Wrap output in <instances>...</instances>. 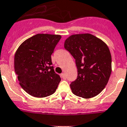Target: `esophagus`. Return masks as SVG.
Instances as JSON below:
<instances>
[{"label":"esophagus","instance_id":"1","mask_svg":"<svg viewBox=\"0 0 127 127\" xmlns=\"http://www.w3.org/2000/svg\"><path fill=\"white\" fill-rule=\"evenodd\" d=\"M61 77H62L64 79H66V76H65V73H62L61 74Z\"/></svg>","mask_w":127,"mask_h":127}]
</instances>
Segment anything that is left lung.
<instances>
[{
	"mask_svg": "<svg viewBox=\"0 0 127 127\" xmlns=\"http://www.w3.org/2000/svg\"><path fill=\"white\" fill-rule=\"evenodd\" d=\"M64 48L75 60L77 78L70 84L72 93L89 99L101 93L111 73V55L107 45L91 34H73Z\"/></svg>",
	"mask_w": 127,
	"mask_h": 127,
	"instance_id": "8db88e82",
	"label": "left lung"
}]
</instances>
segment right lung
I'll return each instance as SVG.
<instances>
[{
	"instance_id": "obj_1",
	"label": "right lung",
	"mask_w": 127,
	"mask_h": 127,
	"mask_svg": "<svg viewBox=\"0 0 127 127\" xmlns=\"http://www.w3.org/2000/svg\"><path fill=\"white\" fill-rule=\"evenodd\" d=\"M60 35L38 34L22 42L14 56V71L22 89L35 97H46L56 91L61 78L52 66L51 55Z\"/></svg>"
}]
</instances>
